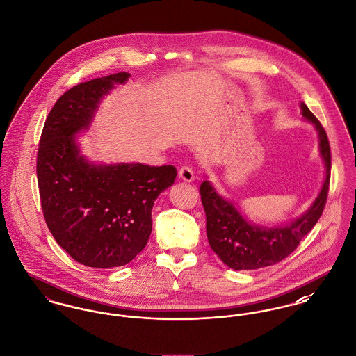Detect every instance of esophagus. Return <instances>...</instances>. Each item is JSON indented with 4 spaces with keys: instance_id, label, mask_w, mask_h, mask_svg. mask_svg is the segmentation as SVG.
Here are the masks:
<instances>
[{
    "instance_id": "34e87169",
    "label": "esophagus",
    "mask_w": 356,
    "mask_h": 356,
    "mask_svg": "<svg viewBox=\"0 0 356 356\" xmlns=\"http://www.w3.org/2000/svg\"><path fill=\"white\" fill-rule=\"evenodd\" d=\"M179 177L181 180H184V181L191 183L192 180L195 179V173H193V170H192V168H190V166H183L179 170Z\"/></svg>"
}]
</instances>
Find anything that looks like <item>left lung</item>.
<instances>
[{"label":"left lung","instance_id":"8db88e82","mask_svg":"<svg viewBox=\"0 0 356 356\" xmlns=\"http://www.w3.org/2000/svg\"><path fill=\"white\" fill-rule=\"evenodd\" d=\"M302 116L318 134L320 157L325 165L323 187L312 206L300 217L277 226L252 223L237 210L233 202L220 196L214 186L204 180L200 196L206 213V230L211 249L219 259L236 271L257 270L282 261L301 243L321 217L328 197L330 147L328 137L317 118L301 103Z\"/></svg>","mask_w":356,"mask_h":356}]
</instances>
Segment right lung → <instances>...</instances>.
Wrapping results in <instances>:
<instances>
[{
	"instance_id": "add662e5",
	"label": "right lung",
	"mask_w": 356,
	"mask_h": 356,
	"mask_svg": "<svg viewBox=\"0 0 356 356\" xmlns=\"http://www.w3.org/2000/svg\"><path fill=\"white\" fill-rule=\"evenodd\" d=\"M120 72L82 82L50 111L39 142L36 173L46 223L76 261L93 268L122 267L136 259L152 233L154 200L173 186V165L99 164L81 154L77 136L86 131Z\"/></svg>"
}]
</instances>
